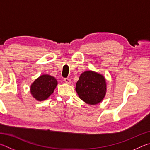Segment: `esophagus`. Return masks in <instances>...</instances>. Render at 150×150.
I'll return each instance as SVG.
<instances>
[{
  "label": "esophagus",
  "instance_id": "1",
  "mask_svg": "<svg viewBox=\"0 0 150 150\" xmlns=\"http://www.w3.org/2000/svg\"><path fill=\"white\" fill-rule=\"evenodd\" d=\"M63 81H64L66 83H67V84H71V80L69 79V78H64L63 79Z\"/></svg>",
  "mask_w": 150,
  "mask_h": 150
}]
</instances>
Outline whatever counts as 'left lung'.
<instances>
[{"mask_svg":"<svg viewBox=\"0 0 150 150\" xmlns=\"http://www.w3.org/2000/svg\"><path fill=\"white\" fill-rule=\"evenodd\" d=\"M75 90L81 100L88 105H97L105 98L106 83L105 77L99 73L87 71L81 73L76 83Z\"/></svg>","mask_w":150,"mask_h":150,"instance_id":"left-lung-1","label":"left lung"}]
</instances>
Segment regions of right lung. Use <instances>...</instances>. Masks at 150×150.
Instances as JSON below:
<instances>
[{
  "mask_svg": "<svg viewBox=\"0 0 150 150\" xmlns=\"http://www.w3.org/2000/svg\"><path fill=\"white\" fill-rule=\"evenodd\" d=\"M57 85L56 79L50 75H42L35 79L30 87L33 97L38 101L46 100L54 93Z\"/></svg>",
  "mask_w": 150,
  "mask_h": 150,
  "instance_id": "1",
  "label": "right lung"
}]
</instances>
